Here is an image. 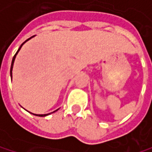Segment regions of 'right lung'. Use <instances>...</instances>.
<instances>
[{
  "mask_svg": "<svg viewBox=\"0 0 152 152\" xmlns=\"http://www.w3.org/2000/svg\"><path fill=\"white\" fill-rule=\"evenodd\" d=\"M32 37H33V36H32ZM29 39H31V37H30V38H28V40H26V41H25V42H23V43L21 44V47H20V48H19V49H18V51L16 52V54H15V55L14 56V57H13V60H12V63H11V69H10V76H11V77H12V69H13V65H14V62H15V56H16V55H17V53L19 52V50L21 49V46H22V45H23V44H24V43H25V42H27V41H28ZM54 112H55V111H54ZM32 114H33V113H32ZM34 115H35V114H34ZM48 114H44V115H35V116H38V117H45V116H48Z\"/></svg>",
  "mask_w": 152,
  "mask_h": 152,
  "instance_id": "obj_1",
  "label": "right lung"
}]
</instances>
